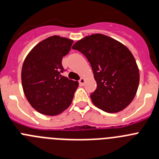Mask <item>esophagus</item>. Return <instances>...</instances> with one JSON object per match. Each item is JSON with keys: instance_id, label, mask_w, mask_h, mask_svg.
<instances>
[{"instance_id": "1", "label": "esophagus", "mask_w": 159, "mask_h": 159, "mask_svg": "<svg viewBox=\"0 0 159 159\" xmlns=\"http://www.w3.org/2000/svg\"><path fill=\"white\" fill-rule=\"evenodd\" d=\"M84 82H85V79H84V78H81V79L79 80V84H80V85H81V86H82V85H84Z\"/></svg>"}]
</instances>
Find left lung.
Masks as SVG:
<instances>
[{"label":"left lung","mask_w":159,"mask_h":159,"mask_svg":"<svg viewBox=\"0 0 159 159\" xmlns=\"http://www.w3.org/2000/svg\"><path fill=\"white\" fill-rule=\"evenodd\" d=\"M72 48L83 53L91 64L97 84L90 95L93 104L108 113H117L128 107L137 92L140 74L126 46L96 34L77 41Z\"/></svg>","instance_id":"1"}]
</instances>
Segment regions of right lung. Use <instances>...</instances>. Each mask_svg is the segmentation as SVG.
<instances>
[{
	"label": "right lung",
	"instance_id": "right-lung-1",
	"mask_svg": "<svg viewBox=\"0 0 159 159\" xmlns=\"http://www.w3.org/2000/svg\"><path fill=\"white\" fill-rule=\"evenodd\" d=\"M73 40L52 36L28 53L22 67V85L30 104L48 116L61 114L71 104L78 81L62 75V59L70 50Z\"/></svg>",
	"mask_w": 159,
	"mask_h": 159
}]
</instances>
